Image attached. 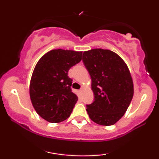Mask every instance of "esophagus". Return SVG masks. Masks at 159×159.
<instances>
[{"mask_svg": "<svg viewBox=\"0 0 159 159\" xmlns=\"http://www.w3.org/2000/svg\"><path fill=\"white\" fill-rule=\"evenodd\" d=\"M84 91V90H83V88H81V89H80V90H79V92L80 93H82Z\"/></svg>", "mask_w": 159, "mask_h": 159, "instance_id": "1", "label": "esophagus"}]
</instances>
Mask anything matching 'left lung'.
<instances>
[{
  "label": "left lung",
  "mask_w": 159,
  "mask_h": 159,
  "mask_svg": "<svg viewBox=\"0 0 159 159\" xmlns=\"http://www.w3.org/2000/svg\"><path fill=\"white\" fill-rule=\"evenodd\" d=\"M90 74L94 102L87 111L98 125H112L121 119L130 105L134 85L126 63L117 54L107 49L95 48L83 53Z\"/></svg>",
  "instance_id": "1"
}]
</instances>
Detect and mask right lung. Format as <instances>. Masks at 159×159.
<instances>
[{"instance_id": "obj_1", "label": "right lung", "mask_w": 159, "mask_h": 159, "mask_svg": "<svg viewBox=\"0 0 159 159\" xmlns=\"http://www.w3.org/2000/svg\"><path fill=\"white\" fill-rule=\"evenodd\" d=\"M81 57L82 52L54 49L36 63L30 79V97L36 113L49 123L66 120L77 102L68 72Z\"/></svg>"}]
</instances>
